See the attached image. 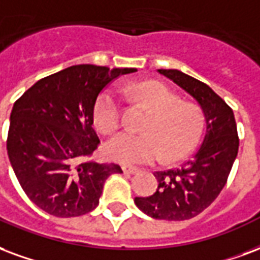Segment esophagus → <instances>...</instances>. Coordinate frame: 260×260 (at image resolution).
Segmentation results:
<instances>
[{
    "label": "esophagus",
    "mask_w": 260,
    "mask_h": 260,
    "mask_svg": "<svg viewBox=\"0 0 260 260\" xmlns=\"http://www.w3.org/2000/svg\"><path fill=\"white\" fill-rule=\"evenodd\" d=\"M138 171H139V169L136 168V167H128V165H124V167H122V172H124V174L134 175L136 174Z\"/></svg>",
    "instance_id": "34e87169"
}]
</instances>
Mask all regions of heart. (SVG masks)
Segmentation results:
<instances>
[{
	"mask_svg": "<svg viewBox=\"0 0 260 260\" xmlns=\"http://www.w3.org/2000/svg\"><path fill=\"white\" fill-rule=\"evenodd\" d=\"M131 93L150 109L143 134H120L106 145V154L121 164L178 161L197 145L205 125L201 106L182 102L180 96L158 81H143L131 86ZM93 124L103 135H111L121 125V101L113 89L98 96Z\"/></svg>",
	"mask_w": 260,
	"mask_h": 260,
	"instance_id": "b5f03b06",
	"label": "heart"
}]
</instances>
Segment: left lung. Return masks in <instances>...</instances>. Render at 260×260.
<instances>
[{
    "instance_id": "1",
    "label": "left lung",
    "mask_w": 260,
    "mask_h": 260,
    "mask_svg": "<svg viewBox=\"0 0 260 260\" xmlns=\"http://www.w3.org/2000/svg\"><path fill=\"white\" fill-rule=\"evenodd\" d=\"M158 73L199 102L207 120V134L193 158L179 168L157 171L154 194L135 197V204L154 219L186 220L208 208L228 182L238 153L237 125L232 107L207 84L179 70L159 69Z\"/></svg>"
}]
</instances>
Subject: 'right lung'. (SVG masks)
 I'll use <instances>...</instances> for the list:
<instances>
[{
  "label": "right lung",
  "instance_id": "1",
  "mask_svg": "<svg viewBox=\"0 0 260 260\" xmlns=\"http://www.w3.org/2000/svg\"><path fill=\"white\" fill-rule=\"evenodd\" d=\"M136 69L78 64L41 78L13 105L7 150L19 183L38 208L57 218L91 212L117 164L86 161L101 140L93 106L107 84Z\"/></svg>",
  "mask_w": 260,
  "mask_h": 260
}]
</instances>
